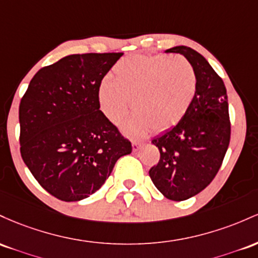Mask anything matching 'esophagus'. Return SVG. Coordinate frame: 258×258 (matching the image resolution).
<instances>
[{"mask_svg": "<svg viewBox=\"0 0 258 258\" xmlns=\"http://www.w3.org/2000/svg\"><path fill=\"white\" fill-rule=\"evenodd\" d=\"M132 145H133V151H138V150L141 147V145H143V143L138 140H133Z\"/></svg>", "mask_w": 258, "mask_h": 258, "instance_id": "obj_1", "label": "esophagus"}]
</instances>
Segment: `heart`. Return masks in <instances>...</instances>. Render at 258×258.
<instances>
[{
	"instance_id": "b5f03b06",
	"label": "heart",
	"mask_w": 258,
	"mask_h": 258,
	"mask_svg": "<svg viewBox=\"0 0 258 258\" xmlns=\"http://www.w3.org/2000/svg\"><path fill=\"white\" fill-rule=\"evenodd\" d=\"M198 90V77L191 63L181 56L132 54L120 59L98 89L101 109L112 123L119 124L129 111L133 117L124 125L130 137L140 138L153 129L173 128L189 112Z\"/></svg>"
}]
</instances>
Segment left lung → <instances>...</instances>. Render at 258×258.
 I'll return each mask as SVG.
<instances>
[{
    "mask_svg": "<svg viewBox=\"0 0 258 258\" xmlns=\"http://www.w3.org/2000/svg\"><path fill=\"white\" fill-rule=\"evenodd\" d=\"M166 52L183 54L191 63L198 90L183 119L152 140L161 156L149 174L164 198L183 201L208 186L222 166L230 141L228 96L222 78L202 54L186 46Z\"/></svg>",
    "mask_w": 258,
    "mask_h": 258,
    "instance_id": "8db88e82",
    "label": "left lung"
}]
</instances>
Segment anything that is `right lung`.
Returning <instances> with one entry per match:
<instances>
[{"instance_id":"add662e5","label":"right lung","mask_w":258,"mask_h":258,"mask_svg":"<svg viewBox=\"0 0 258 258\" xmlns=\"http://www.w3.org/2000/svg\"><path fill=\"white\" fill-rule=\"evenodd\" d=\"M121 56L63 57L40 69L20 100V155L37 183L62 201L89 198L132 152L98 101L103 77Z\"/></svg>"}]
</instances>
